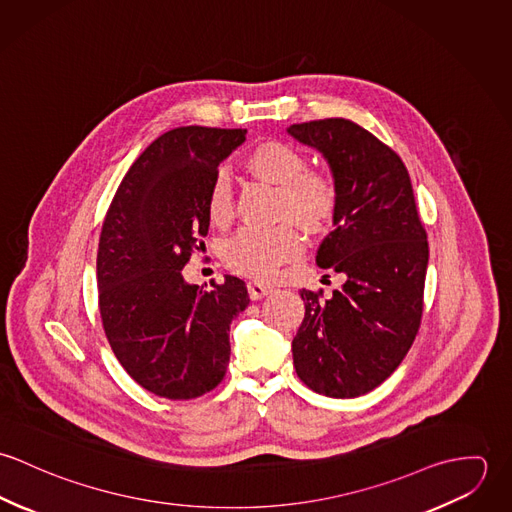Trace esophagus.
Returning a JSON list of instances; mask_svg holds the SVG:
<instances>
[{
  "label": "esophagus",
  "instance_id": "1",
  "mask_svg": "<svg viewBox=\"0 0 512 512\" xmlns=\"http://www.w3.org/2000/svg\"><path fill=\"white\" fill-rule=\"evenodd\" d=\"M272 292H274V288H270V286H266V284L248 282V293H250V297H252L254 301H258V299H262V297H266L268 293Z\"/></svg>",
  "mask_w": 512,
  "mask_h": 512
}]
</instances>
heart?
<instances>
[{"label":"heart","instance_id":"obj_1","mask_svg":"<svg viewBox=\"0 0 512 512\" xmlns=\"http://www.w3.org/2000/svg\"><path fill=\"white\" fill-rule=\"evenodd\" d=\"M244 165L258 179L278 185V219L293 220L309 234L325 230L339 209V187L333 175L309 169V159L301 149L268 140L250 149ZM207 215L215 226H226L234 217V193L226 173H217L209 195ZM303 250V238L292 222L276 228H244L222 248L226 266L238 274L272 280L280 266L295 260Z\"/></svg>","mask_w":512,"mask_h":512}]
</instances>
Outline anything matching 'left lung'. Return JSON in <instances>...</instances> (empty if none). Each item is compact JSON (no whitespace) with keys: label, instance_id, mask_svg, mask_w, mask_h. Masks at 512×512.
Returning <instances> with one entry per match:
<instances>
[{"label":"left lung","instance_id":"obj_1","mask_svg":"<svg viewBox=\"0 0 512 512\" xmlns=\"http://www.w3.org/2000/svg\"><path fill=\"white\" fill-rule=\"evenodd\" d=\"M317 147L339 187L335 228L315 262L345 276L341 290H301L305 317L293 366L313 392L357 398L382 384L410 351L424 311L428 234L400 155L345 118L288 128Z\"/></svg>","mask_w":512,"mask_h":512}]
</instances>
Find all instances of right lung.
I'll list each match as a JSON object with an SVG mask.
<instances>
[{
  "mask_svg": "<svg viewBox=\"0 0 512 512\" xmlns=\"http://www.w3.org/2000/svg\"><path fill=\"white\" fill-rule=\"evenodd\" d=\"M246 130L165 132L122 179L98 242V309L124 370L149 392L191 400L215 390L230 359V321L248 307L240 278L213 290L183 280L209 232L207 195Z\"/></svg>",
  "mask_w": 512,
  "mask_h": 512,
  "instance_id": "add662e5",
  "label": "right lung"
}]
</instances>
